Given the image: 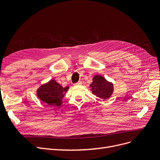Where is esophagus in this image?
<instances>
[{
  "instance_id": "esophagus-1",
  "label": "esophagus",
  "mask_w": 160,
  "mask_h": 160,
  "mask_svg": "<svg viewBox=\"0 0 160 160\" xmlns=\"http://www.w3.org/2000/svg\"><path fill=\"white\" fill-rule=\"evenodd\" d=\"M82 84V82L81 81H79V82H78L77 83H74V86H81Z\"/></svg>"
}]
</instances>
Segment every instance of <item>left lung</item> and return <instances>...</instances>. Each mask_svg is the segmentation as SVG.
Masks as SVG:
<instances>
[{
	"mask_svg": "<svg viewBox=\"0 0 160 160\" xmlns=\"http://www.w3.org/2000/svg\"><path fill=\"white\" fill-rule=\"evenodd\" d=\"M90 88L93 95L103 99L108 98L113 91L112 83L108 82L100 75L95 76L93 82L90 84Z\"/></svg>",
	"mask_w": 160,
	"mask_h": 160,
	"instance_id": "left-lung-1",
	"label": "left lung"
}]
</instances>
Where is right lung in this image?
<instances>
[{"label": "right lung", "mask_w": 160, "mask_h": 160, "mask_svg": "<svg viewBox=\"0 0 160 160\" xmlns=\"http://www.w3.org/2000/svg\"><path fill=\"white\" fill-rule=\"evenodd\" d=\"M69 87L63 88L55 80H51L45 84L42 85L37 91V95L41 101L50 106H60L64 94Z\"/></svg>", "instance_id": "obj_1"}]
</instances>
